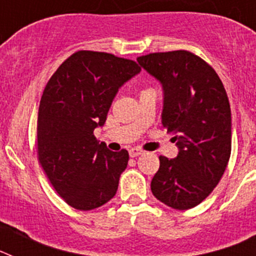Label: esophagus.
<instances>
[{"label":"esophagus","instance_id":"34e87169","mask_svg":"<svg viewBox=\"0 0 256 256\" xmlns=\"http://www.w3.org/2000/svg\"><path fill=\"white\" fill-rule=\"evenodd\" d=\"M144 152V151L141 150V148H133L130 150V158H137V156H140L141 154Z\"/></svg>","mask_w":256,"mask_h":256}]
</instances>
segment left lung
Returning <instances> with one entry per match:
<instances>
[{
    "label": "left lung",
    "instance_id": "obj_1",
    "mask_svg": "<svg viewBox=\"0 0 256 256\" xmlns=\"http://www.w3.org/2000/svg\"><path fill=\"white\" fill-rule=\"evenodd\" d=\"M137 61L162 84V124L178 148L174 159L159 158L151 191L173 209H191L212 194L230 160L227 94L216 70L188 51L158 52Z\"/></svg>",
    "mask_w": 256,
    "mask_h": 256
}]
</instances>
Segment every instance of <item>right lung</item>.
Returning a JSON list of instances; mask_svg holds the SVG:
<instances>
[{
	"label": "right lung",
	"mask_w": 256,
	"mask_h": 256,
	"mask_svg": "<svg viewBox=\"0 0 256 256\" xmlns=\"http://www.w3.org/2000/svg\"><path fill=\"white\" fill-rule=\"evenodd\" d=\"M141 72L112 54L78 51L50 78L38 108V159L70 206L92 210L112 200L128 151H110L94 130L106 122L119 88Z\"/></svg>",
	"instance_id": "add662e5"
}]
</instances>
